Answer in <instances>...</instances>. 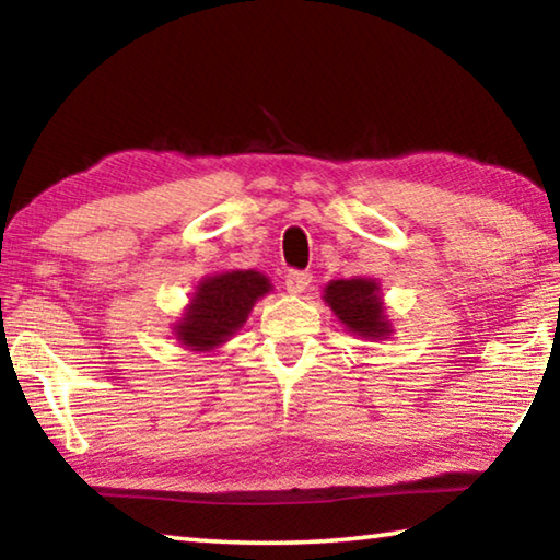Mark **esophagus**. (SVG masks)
Masks as SVG:
<instances>
[{"label":"esophagus","instance_id":"esophagus-1","mask_svg":"<svg viewBox=\"0 0 560 560\" xmlns=\"http://www.w3.org/2000/svg\"><path fill=\"white\" fill-rule=\"evenodd\" d=\"M311 279H314V277H311L308 271H289L287 281H283V283H287L289 293H303L311 287Z\"/></svg>","mask_w":560,"mask_h":560}]
</instances>
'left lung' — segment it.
<instances>
[{"instance_id":"1","label":"left lung","mask_w":560,"mask_h":560,"mask_svg":"<svg viewBox=\"0 0 560 560\" xmlns=\"http://www.w3.org/2000/svg\"><path fill=\"white\" fill-rule=\"evenodd\" d=\"M324 301L350 334L371 340H383L393 334L375 279L330 281L324 291Z\"/></svg>"}]
</instances>
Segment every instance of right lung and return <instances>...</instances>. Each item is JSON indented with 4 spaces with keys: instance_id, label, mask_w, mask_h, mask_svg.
<instances>
[{
    "instance_id": "obj_1",
    "label": "right lung",
    "mask_w": 560,
    "mask_h": 560,
    "mask_svg": "<svg viewBox=\"0 0 560 560\" xmlns=\"http://www.w3.org/2000/svg\"><path fill=\"white\" fill-rule=\"evenodd\" d=\"M273 287L259 271H224L200 281L183 318L175 324V338L187 350H212L230 340L249 318L254 303Z\"/></svg>"
}]
</instances>
